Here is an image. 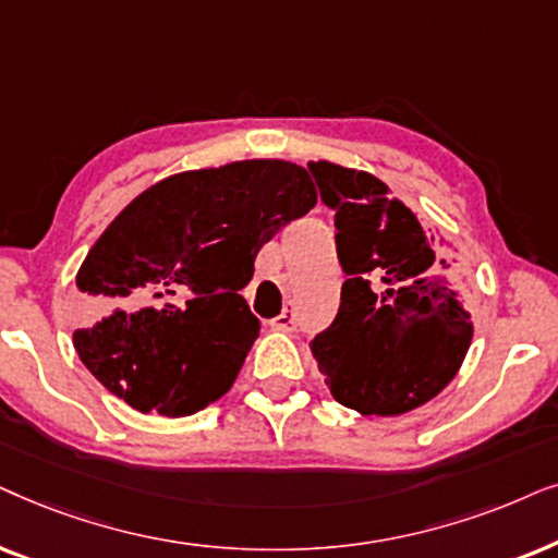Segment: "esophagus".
Returning a JSON list of instances; mask_svg holds the SVG:
<instances>
[{"label":"esophagus","instance_id":"34e87169","mask_svg":"<svg viewBox=\"0 0 558 558\" xmlns=\"http://www.w3.org/2000/svg\"><path fill=\"white\" fill-rule=\"evenodd\" d=\"M270 326H272V329H280V331H293L295 329V306L291 301H288L283 311H280V314L272 318Z\"/></svg>","mask_w":558,"mask_h":558}]
</instances>
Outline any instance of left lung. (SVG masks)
I'll return each instance as SVG.
<instances>
[{"mask_svg": "<svg viewBox=\"0 0 558 558\" xmlns=\"http://www.w3.org/2000/svg\"><path fill=\"white\" fill-rule=\"evenodd\" d=\"M308 170L333 211L349 275L339 314L311 352L341 405L362 415L413 411L454 380L472 344L454 263L380 178L329 160Z\"/></svg>", "mask_w": 558, "mask_h": 558, "instance_id": "left-lung-1", "label": "left lung"}]
</instances>
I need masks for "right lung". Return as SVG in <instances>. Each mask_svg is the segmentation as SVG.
Here are the masks:
<instances>
[{
	"label": "right lung",
	"mask_w": 558,
	"mask_h": 558,
	"mask_svg": "<svg viewBox=\"0 0 558 558\" xmlns=\"http://www.w3.org/2000/svg\"><path fill=\"white\" fill-rule=\"evenodd\" d=\"M314 206L308 170L288 160L185 170L140 193L76 275L73 347L88 373L140 413L219 400L259 333L240 295L257 252Z\"/></svg>",
	"instance_id": "1"
}]
</instances>
